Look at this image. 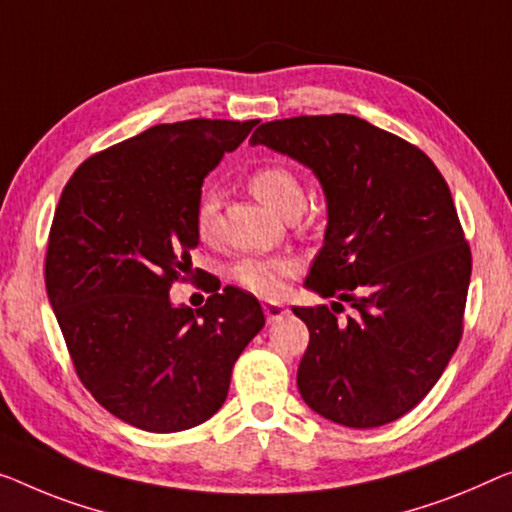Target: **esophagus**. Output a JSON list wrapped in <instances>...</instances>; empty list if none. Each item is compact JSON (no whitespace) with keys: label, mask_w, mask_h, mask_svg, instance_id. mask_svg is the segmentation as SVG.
<instances>
[{"label":"esophagus","mask_w":512,"mask_h":512,"mask_svg":"<svg viewBox=\"0 0 512 512\" xmlns=\"http://www.w3.org/2000/svg\"><path fill=\"white\" fill-rule=\"evenodd\" d=\"M264 315L269 322H276L282 315H287V308L282 303H273V301H264Z\"/></svg>","instance_id":"34e87169"}]
</instances>
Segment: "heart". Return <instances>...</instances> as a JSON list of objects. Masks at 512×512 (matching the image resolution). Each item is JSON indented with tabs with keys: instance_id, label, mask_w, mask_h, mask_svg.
I'll return each mask as SVG.
<instances>
[{
	"instance_id": "obj_1",
	"label": "heart",
	"mask_w": 512,
	"mask_h": 512,
	"mask_svg": "<svg viewBox=\"0 0 512 512\" xmlns=\"http://www.w3.org/2000/svg\"><path fill=\"white\" fill-rule=\"evenodd\" d=\"M248 188L259 202L287 216L292 211H301L305 204L303 183L292 167L285 163H264L255 167L248 177ZM220 200L216 190H204L195 207V232L202 241H216L220 225ZM299 271V264L289 257H266V255H248L241 257L232 266L230 278L246 292L255 296L273 299L282 292L285 280Z\"/></svg>"
}]
</instances>
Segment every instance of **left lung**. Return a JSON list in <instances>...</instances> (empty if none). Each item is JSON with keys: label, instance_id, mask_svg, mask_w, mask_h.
I'll return each instance as SVG.
<instances>
[{"label": "left lung", "instance_id": "left-lung-1", "mask_svg": "<svg viewBox=\"0 0 512 512\" xmlns=\"http://www.w3.org/2000/svg\"><path fill=\"white\" fill-rule=\"evenodd\" d=\"M308 165L329 225L305 285L335 299L294 308L310 331L301 398L347 427L416 407L464 331L471 248L451 188L416 144L352 114L266 121L250 137ZM345 300L355 315L339 319Z\"/></svg>", "mask_w": 512, "mask_h": 512}]
</instances>
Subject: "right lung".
<instances>
[{
    "instance_id": "obj_1",
    "label": "right lung",
    "mask_w": 512,
    "mask_h": 512,
    "mask_svg": "<svg viewBox=\"0 0 512 512\" xmlns=\"http://www.w3.org/2000/svg\"><path fill=\"white\" fill-rule=\"evenodd\" d=\"M259 124H158L87 158L64 186L45 289L82 386L121 421L181 432L223 407L236 358L264 326L253 294L227 285L174 308L188 280L202 181Z\"/></svg>"
}]
</instances>
